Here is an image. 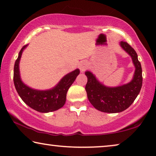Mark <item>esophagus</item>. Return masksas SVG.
I'll return each instance as SVG.
<instances>
[{
  "mask_svg": "<svg viewBox=\"0 0 156 156\" xmlns=\"http://www.w3.org/2000/svg\"><path fill=\"white\" fill-rule=\"evenodd\" d=\"M79 68H80L81 73L84 72L86 70V69H87V68H88L87 62H86L84 61H81L80 63V64H79Z\"/></svg>",
  "mask_w": 156,
  "mask_h": 156,
  "instance_id": "obj_1",
  "label": "esophagus"
}]
</instances>
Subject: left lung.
I'll use <instances>...</instances> for the list:
<instances>
[{
  "label": "left lung",
  "mask_w": 156,
  "mask_h": 156,
  "mask_svg": "<svg viewBox=\"0 0 156 156\" xmlns=\"http://www.w3.org/2000/svg\"><path fill=\"white\" fill-rule=\"evenodd\" d=\"M120 46L131 56L135 70L130 82L116 87L100 83L90 71L85 72L88 78L85 89L88 99L95 109L106 113H119L128 109L135 101L142 86V70L137 54L130 44L123 41Z\"/></svg>",
  "instance_id": "8db88e82"
}]
</instances>
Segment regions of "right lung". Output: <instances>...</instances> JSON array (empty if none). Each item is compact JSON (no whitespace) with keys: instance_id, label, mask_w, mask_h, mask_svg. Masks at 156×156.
<instances>
[{"instance_id":"1","label":"right lung","mask_w":156,"mask_h":156,"mask_svg":"<svg viewBox=\"0 0 156 156\" xmlns=\"http://www.w3.org/2000/svg\"><path fill=\"white\" fill-rule=\"evenodd\" d=\"M28 44L20 50L14 67V83L21 100L30 108L41 112L48 113L54 112L63 107L66 101L67 92L80 74V70L76 69L67 74L60 80L56 86L49 90H40L32 88L21 81L20 72V61L21 54Z\"/></svg>"}]
</instances>
